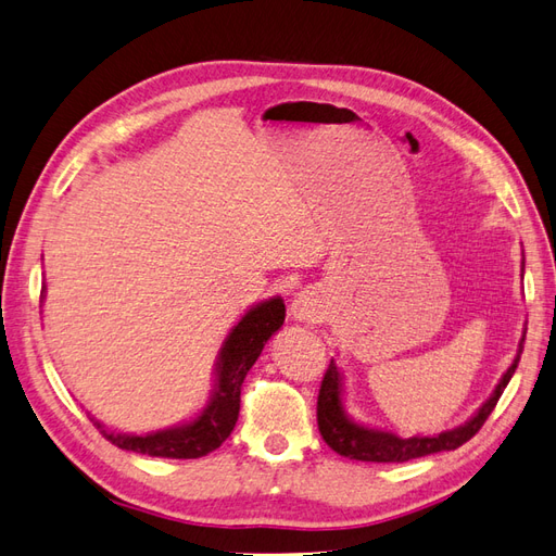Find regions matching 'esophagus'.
Masks as SVG:
<instances>
[{"label": "esophagus", "instance_id": "esophagus-1", "mask_svg": "<svg viewBox=\"0 0 556 556\" xmlns=\"http://www.w3.org/2000/svg\"><path fill=\"white\" fill-rule=\"evenodd\" d=\"M291 315L295 321L317 324L324 319V303L317 291H301L291 303Z\"/></svg>", "mask_w": 556, "mask_h": 556}]
</instances>
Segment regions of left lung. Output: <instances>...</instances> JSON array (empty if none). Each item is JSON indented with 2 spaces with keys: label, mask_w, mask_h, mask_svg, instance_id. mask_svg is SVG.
<instances>
[{
  "label": "left lung",
  "mask_w": 556,
  "mask_h": 556,
  "mask_svg": "<svg viewBox=\"0 0 556 556\" xmlns=\"http://www.w3.org/2000/svg\"><path fill=\"white\" fill-rule=\"evenodd\" d=\"M523 269V267H521ZM526 329L519 340L517 357L511 366L503 374L501 382H497L493 394L489 396L477 414L469 418L465 425L453 427V430L439 432L432 437H408L402 439L386 430H376V427H366L362 422H354L343 404V376H340V368L331 359L329 368H326L319 396H317V425L326 444H329L336 453L345 455L350 460H362V463H406L414 458H422V455H432L439 451H455L463 446L465 441L472 439L481 425L486 422L491 410L495 408L497 400H501L503 390L507 388L509 378L515 376L517 364L523 350Z\"/></svg>",
  "instance_id": "obj_1"
}]
</instances>
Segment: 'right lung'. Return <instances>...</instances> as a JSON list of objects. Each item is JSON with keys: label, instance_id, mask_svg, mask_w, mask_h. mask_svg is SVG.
Instances as JSON below:
<instances>
[{"label": "right lung", "instance_id": "1", "mask_svg": "<svg viewBox=\"0 0 556 556\" xmlns=\"http://www.w3.org/2000/svg\"><path fill=\"white\" fill-rule=\"evenodd\" d=\"M283 317H287V307H283V301L277 295L253 305L247 315L237 321V326L230 331V336L225 338V343L218 352L216 388H213L208 404L194 420L148 434L110 432L105 430V425L98 420L93 425L115 446L124 451L152 455V458L188 460L202 458V455L216 451L223 441L232 434L237 425L241 382H244L255 359L261 357L267 340L281 329Z\"/></svg>", "mask_w": 556, "mask_h": 556}]
</instances>
